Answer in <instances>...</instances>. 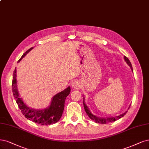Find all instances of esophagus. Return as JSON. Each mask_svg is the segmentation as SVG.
I'll list each match as a JSON object with an SVG mask.
<instances>
[{
  "label": "esophagus",
  "mask_w": 149,
  "mask_h": 149,
  "mask_svg": "<svg viewBox=\"0 0 149 149\" xmlns=\"http://www.w3.org/2000/svg\"><path fill=\"white\" fill-rule=\"evenodd\" d=\"M80 86V84L78 81H74L72 83V87L74 89H78Z\"/></svg>",
  "instance_id": "1"
}]
</instances>
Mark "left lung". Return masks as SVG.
Wrapping results in <instances>:
<instances>
[{
  "label": "left lung",
  "mask_w": 149,
  "mask_h": 149,
  "mask_svg": "<svg viewBox=\"0 0 149 149\" xmlns=\"http://www.w3.org/2000/svg\"><path fill=\"white\" fill-rule=\"evenodd\" d=\"M125 61H126V63L129 65L130 66V67L131 68V70H132V65L131 63V61H130V60L127 58V57H126V56H125ZM83 105H84V110L86 112L87 115H88V116L92 120V121H94L95 123H100V124H107V123H111V122H113V121H115L116 120H118L120 118H121V117L124 116L126 112V111L125 113H123L119 116H116V117H113V118H99V117H97L94 115H92L91 111H89L88 107H87V105H86V104L84 103V99H83Z\"/></svg>",
  "instance_id": "obj_1"
}]
</instances>
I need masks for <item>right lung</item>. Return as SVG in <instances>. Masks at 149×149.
<instances>
[{
  "label": "right lung",
  "instance_id": "1",
  "mask_svg": "<svg viewBox=\"0 0 149 149\" xmlns=\"http://www.w3.org/2000/svg\"><path fill=\"white\" fill-rule=\"evenodd\" d=\"M32 49L33 47L28 49L22 56V57L18 61V62H19ZM16 73L17 71L16 68H15L13 75L12 92L15 99H16L19 109L21 110L23 115H24L27 119L41 125H53L58 121L63 114L66 97L70 93V87H68L63 91H61L57 94H56L53 97L52 102H51V104L49 108L42 110H34L28 107L19 97L17 88Z\"/></svg>",
  "mask_w": 149,
  "mask_h": 149
}]
</instances>
